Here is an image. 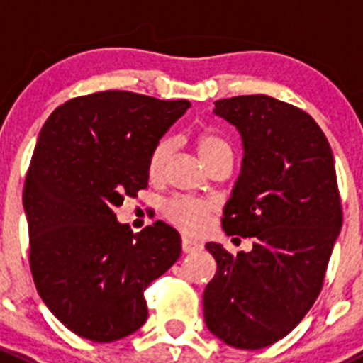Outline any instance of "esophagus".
Masks as SVG:
<instances>
[{
	"instance_id": "obj_1",
	"label": "esophagus",
	"mask_w": 363,
	"mask_h": 363,
	"mask_svg": "<svg viewBox=\"0 0 363 363\" xmlns=\"http://www.w3.org/2000/svg\"><path fill=\"white\" fill-rule=\"evenodd\" d=\"M200 250H202V246H200V244L193 242V240H189V239H182V252H184V255H189V252H195Z\"/></svg>"
}]
</instances>
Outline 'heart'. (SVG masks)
<instances>
[{
    "instance_id": "heart-1",
    "label": "heart",
    "mask_w": 363,
    "mask_h": 363,
    "mask_svg": "<svg viewBox=\"0 0 363 363\" xmlns=\"http://www.w3.org/2000/svg\"><path fill=\"white\" fill-rule=\"evenodd\" d=\"M196 149H199L200 158L205 164H211L221 156H232V147L225 138L212 133H202L196 137ZM172 151L170 138H160L151 149L147 158V174L151 179H160L163 175L164 164ZM214 203L208 200L189 199V196H177V199L168 200L163 205V216L168 223L179 228L188 235H202L207 230L208 219H211Z\"/></svg>"
}]
</instances>
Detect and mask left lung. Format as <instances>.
I'll use <instances>...</instances> for the list:
<instances>
[{"mask_svg": "<svg viewBox=\"0 0 363 363\" xmlns=\"http://www.w3.org/2000/svg\"><path fill=\"white\" fill-rule=\"evenodd\" d=\"M242 135V172L225 207L228 235L252 239L232 255L205 244L218 272L203 294L207 328L239 350L290 334L323 288L342 205L334 156L316 121L267 94L214 101Z\"/></svg>", "mask_w": 363, "mask_h": 363, "instance_id": "1", "label": "left lung"}]
</instances>
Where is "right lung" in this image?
Instances as JSON below:
<instances>
[{
  "label": "right lung",
  "mask_w": 363,
  "mask_h": 363,
  "mask_svg": "<svg viewBox=\"0 0 363 363\" xmlns=\"http://www.w3.org/2000/svg\"><path fill=\"white\" fill-rule=\"evenodd\" d=\"M188 100L101 91L65 101L40 131L24 182L29 267L73 334L112 342L147 320L144 291L181 256L163 221L133 233L113 208L147 188V158Z\"/></svg>",
  "instance_id": "add662e5"
}]
</instances>
